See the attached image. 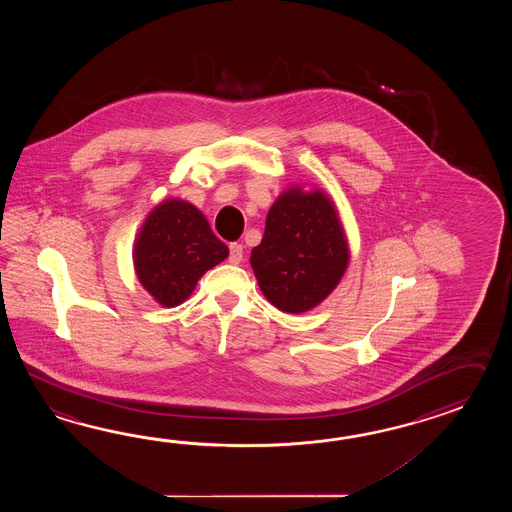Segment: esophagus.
<instances>
[{"mask_svg": "<svg viewBox=\"0 0 512 512\" xmlns=\"http://www.w3.org/2000/svg\"><path fill=\"white\" fill-rule=\"evenodd\" d=\"M243 260V247L240 243H230L229 261L232 265H238Z\"/></svg>", "mask_w": 512, "mask_h": 512, "instance_id": "obj_1", "label": "esophagus"}]
</instances>
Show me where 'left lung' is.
Listing matches in <instances>:
<instances>
[{"label": "left lung", "mask_w": 512, "mask_h": 512, "mask_svg": "<svg viewBox=\"0 0 512 512\" xmlns=\"http://www.w3.org/2000/svg\"><path fill=\"white\" fill-rule=\"evenodd\" d=\"M349 258L335 201L318 186L294 183L269 208L261 243L251 252V267L274 307L300 315L337 289Z\"/></svg>", "instance_id": "8db88e82"}]
</instances>
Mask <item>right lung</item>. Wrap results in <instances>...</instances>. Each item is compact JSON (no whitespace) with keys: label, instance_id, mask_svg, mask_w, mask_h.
Masks as SVG:
<instances>
[{"label":"right lung","instance_id":"right-lung-1","mask_svg":"<svg viewBox=\"0 0 512 512\" xmlns=\"http://www.w3.org/2000/svg\"><path fill=\"white\" fill-rule=\"evenodd\" d=\"M133 269L144 291L163 307L183 304L201 276L229 256L205 214L181 197L150 210L133 241Z\"/></svg>","mask_w":512,"mask_h":512}]
</instances>
